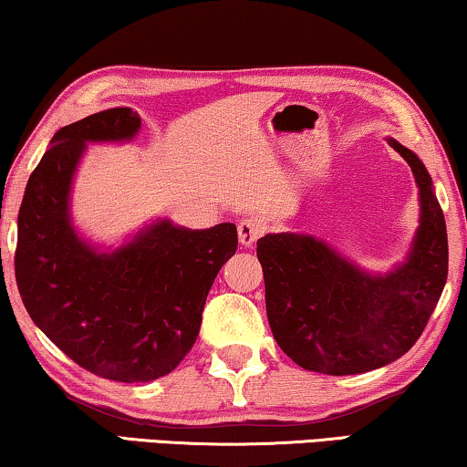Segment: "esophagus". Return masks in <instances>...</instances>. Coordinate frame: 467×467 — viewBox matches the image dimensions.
Segmentation results:
<instances>
[{
	"label": "esophagus",
	"mask_w": 467,
	"mask_h": 467,
	"mask_svg": "<svg viewBox=\"0 0 467 467\" xmlns=\"http://www.w3.org/2000/svg\"><path fill=\"white\" fill-rule=\"evenodd\" d=\"M264 232H265L264 223L254 219V216H251V219H242L238 223V238L242 246H253L254 242L264 235Z\"/></svg>",
	"instance_id": "34e87169"
}]
</instances>
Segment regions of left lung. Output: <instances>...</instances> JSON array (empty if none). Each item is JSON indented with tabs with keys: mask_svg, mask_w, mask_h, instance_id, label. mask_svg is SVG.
Masks as SVG:
<instances>
[{
	"mask_svg": "<svg viewBox=\"0 0 467 467\" xmlns=\"http://www.w3.org/2000/svg\"><path fill=\"white\" fill-rule=\"evenodd\" d=\"M419 187L420 225L406 261L368 274L323 240L267 234L257 242L265 308L278 347L310 372L363 374L408 353L423 334L449 276V238L420 159L389 138Z\"/></svg>",
	"mask_w": 467,
	"mask_h": 467,
	"instance_id": "1",
	"label": "left lung"
}]
</instances>
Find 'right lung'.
<instances>
[{
	"label": "right lung",
	"mask_w": 467,
	"mask_h": 467,
	"mask_svg": "<svg viewBox=\"0 0 467 467\" xmlns=\"http://www.w3.org/2000/svg\"><path fill=\"white\" fill-rule=\"evenodd\" d=\"M138 112L110 108L61 127L31 171L18 210L15 274L31 321L95 376L150 382L197 340L208 291L235 254L234 223L187 229L163 219L112 253L76 234L69 191L87 142H123Z\"/></svg>",
	"instance_id": "obj_1"
}]
</instances>
